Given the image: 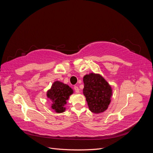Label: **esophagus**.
<instances>
[{"instance_id":"obj_1","label":"esophagus","mask_w":153,"mask_h":153,"mask_svg":"<svg viewBox=\"0 0 153 153\" xmlns=\"http://www.w3.org/2000/svg\"><path fill=\"white\" fill-rule=\"evenodd\" d=\"M74 89H75V91L76 92V93H79L80 92V89L77 86H75L74 87Z\"/></svg>"}]
</instances>
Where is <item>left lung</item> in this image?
<instances>
[{
  "label": "left lung",
  "instance_id": "1",
  "mask_svg": "<svg viewBox=\"0 0 153 153\" xmlns=\"http://www.w3.org/2000/svg\"><path fill=\"white\" fill-rule=\"evenodd\" d=\"M83 89L87 105L92 112L100 114L108 108L112 90L105 78L99 74L90 73L84 77Z\"/></svg>",
  "mask_w": 153,
  "mask_h": 153
}]
</instances>
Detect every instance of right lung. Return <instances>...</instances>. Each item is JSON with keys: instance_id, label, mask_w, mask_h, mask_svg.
<instances>
[{"instance_id": "right-lung-1", "label": "right lung", "mask_w": 153, "mask_h": 153, "mask_svg": "<svg viewBox=\"0 0 153 153\" xmlns=\"http://www.w3.org/2000/svg\"><path fill=\"white\" fill-rule=\"evenodd\" d=\"M73 93V91L70 87L61 82L56 81L48 91L47 95L52 100V109L57 113H62L66 110L64 106L66 104V100Z\"/></svg>"}]
</instances>
